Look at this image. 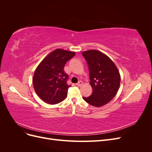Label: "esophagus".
Here are the masks:
<instances>
[{
  "mask_svg": "<svg viewBox=\"0 0 152 152\" xmlns=\"http://www.w3.org/2000/svg\"><path fill=\"white\" fill-rule=\"evenodd\" d=\"M82 84H83V82L81 81V80L79 81V82H78V83L76 84V85H77V86H81Z\"/></svg>",
  "mask_w": 152,
  "mask_h": 152,
  "instance_id": "34e87169",
  "label": "esophagus"
}]
</instances>
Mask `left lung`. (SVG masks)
I'll use <instances>...</instances> for the list:
<instances>
[{"label":"left lung","instance_id":"1","mask_svg":"<svg viewBox=\"0 0 152 152\" xmlns=\"http://www.w3.org/2000/svg\"><path fill=\"white\" fill-rule=\"evenodd\" d=\"M82 54L88 65L89 83L93 89L90 96L82 98L94 107H102L117 94L121 83L120 73L112 59L99 50H86Z\"/></svg>","mask_w":152,"mask_h":152}]
</instances>
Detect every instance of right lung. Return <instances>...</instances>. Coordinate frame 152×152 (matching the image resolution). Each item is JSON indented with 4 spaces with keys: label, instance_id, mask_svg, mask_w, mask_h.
I'll return each mask as SVG.
<instances>
[{
    "label": "right lung",
    "instance_id": "right-lung-1",
    "mask_svg": "<svg viewBox=\"0 0 152 152\" xmlns=\"http://www.w3.org/2000/svg\"><path fill=\"white\" fill-rule=\"evenodd\" d=\"M75 55L74 52L57 49L49 54L37 67L33 77L35 93L50 104L60 103L67 97L68 75L64 72L66 63Z\"/></svg>",
    "mask_w": 152,
    "mask_h": 152
}]
</instances>
